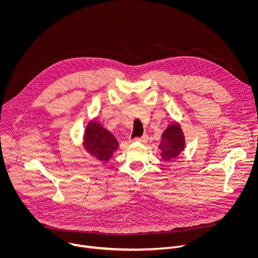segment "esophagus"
<instances>
[{"label": "esophagus", "instance_id": "esophagus-1", "mask_svg": "<svg viewBox=\"0 0 258 258\" xmlns=\"http://www.w3.org/2000/svg\"><path fill=\"white\" fill-rule=\"evenodd\" d=\"M148 136L147 135H144V136H142L141 138H136V141H138V142H140V143H143V144H145V143H147L148 142Z\"/></svg>", "mask_w": 258, "mask_h": 258}]
</instances>
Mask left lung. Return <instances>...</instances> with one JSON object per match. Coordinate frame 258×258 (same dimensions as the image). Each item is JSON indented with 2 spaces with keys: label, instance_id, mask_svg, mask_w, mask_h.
Here are the masks:
<instances>
[{
  "label": "left lung",
  "instance_id": "obj_1",
  "mask_svg": "<svg viewBox=\"0 0 258 258\" xmlns=\"http://www.w3.org/2000/svg\"><path fill=\"white\" fill-rule=\"evenodd\" d=\"M186 147V140L182 130L177 122H171L161 136L158 146L159 154L163 161L169 162L175 159Z\"/></svg>",
  "mask_w": 258,
  "mask_h": 258
}]
</instances>
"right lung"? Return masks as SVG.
<instances>
[{
    "instance_id": "obj_1",
    "label": "right lung",
    "mask_w": 258,
    "mask_h": 258,
    "mask_svg": "<svg viewBox=\"0 0 258 258\" xmlns=\"http://www.w3.org/2000/svg\"><path fill=\"white\" fill-rule=\"evenodd\" d=\"M116 138L98 121L88 123L84 135V148L93 157L107 162L118 149Z\"/></svg>"
}]
</instances>
